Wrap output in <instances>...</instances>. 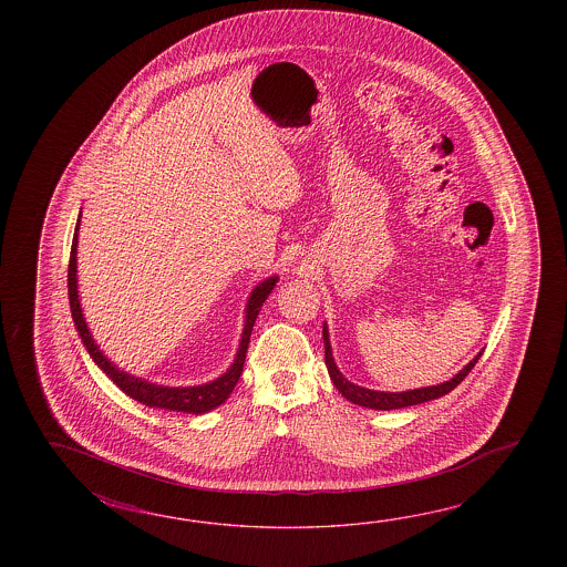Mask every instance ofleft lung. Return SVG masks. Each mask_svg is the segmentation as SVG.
Here are the masks:
<instances>
[{
  "label": "left lung",
  "instance_id": "left-lung-1",
  "mask_svg": "<svg viewBox=\"0 0 567 567\" xmlns=\"http://www.w3.org/2000/svg\"><path fill=\"white\" fill-rule=\"evenodd\" d=\"M322 338H324L326 367H328V374H330L332 383L342 393V398H347L352 403L362 405V408H369V410H401V408H410V405L425 403V401H432V399L444 398L468 377V373L474 369V364L482 357V352H478L458 374H454L450 381H444L440 385L422 386V389H411V391H401V393H385V391H373V389L350 383L349 379L338 371L337 362L332 357L330 338H328V326L326 324L322 328Z\"/></svg>",
  "mask_w": 567,
  "mask_h": 567
}]
</instances>
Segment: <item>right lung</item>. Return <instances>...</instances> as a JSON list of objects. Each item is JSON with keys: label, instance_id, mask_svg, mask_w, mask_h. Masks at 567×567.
I'll return each instance as SVG.
<instances>
[{"label": "right lung", "instance_id": "add662e5", "mask_svg": "<svg viewBox=\"0 0 567 567\" xmlns=\"http://www.w3.org/2000/svg\"><path fill=\"white\" fill-rule=\"evenodd\" d=\"M79 225H81V215L76 220V229H74L73 247H71V259H69V301H71V312H73L74 326L79 330V337L85 344L86 352L91 354V359L95 361L96 367L107 374L109 379L120 386L125 395L144 403L147 408H159V410L184 411V413H194L200 415L206 411L215 410L220 403H225L229 399L233 389L237 385L239 377L243 373V364H245V354L249 349V338L254 330L255 320L259 316V310L267 300V296L271 293L274 286L278 284V276L267 278L261 281L257 288L251 291L247 308H245V326H243L241 342L237 357L227 369V373L220 374L215 381L205 383V385L196 386H164L156 385L144 381L140 377H132L125 371L117 369L113 362L109 361L103 354V350L96 347L95 340L89 332V326L83 316V308L79 301V291H76V243H79Z\"/></svg>", "mask_w": 567, "mask_h": 567}]
</instances>
